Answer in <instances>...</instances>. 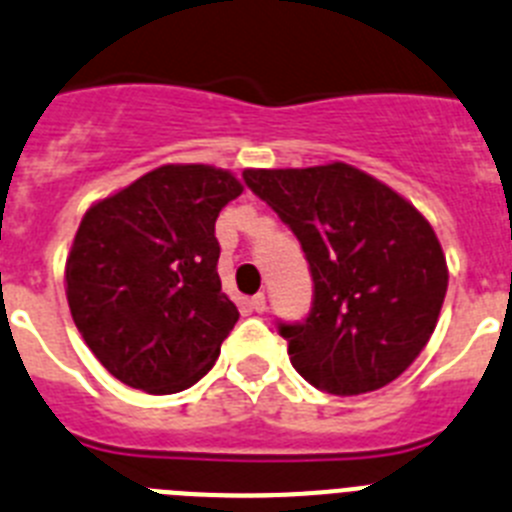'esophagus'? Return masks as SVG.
I'll list each match as a JSON object with an SVG mask.
<instances>
[{
  "mask_svg": "<svg viewBox=\"0 0 512 512\" xmlns=\"http://www.w3.org/2000/svg\"><path fill=\"white\" fill-rule=\"evenodd\" d=\"M248 307H251L253 312H264L266 310V297L264 295H253L251 300H248Z\"/></svg>",
  "mask_w": 512,
  "mask_h": 512,
  "instance_id": "esophagus-1",
  "label": "esophagus"
}]
</instances>
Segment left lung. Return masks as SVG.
Listing matches in <instances>:
<instances>
[{"mask_svg":"<svg viewBox=\"0 0 512 512\" xmlns=\"http://www.w3.org/2000/svg\"><path fill=\"white\" fill-rule=\"evenodd\" d=\"M246 187L297 235L312 277L302 323H279L318 390L364 395L400 377L438 323L449 269L431 223L354 166L246 169Z\"/></svg>","mask_w":512,"mask_h":512,"instance_id":"left-lung-1","label":"left lung"}]
</instances>
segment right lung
<instances>
[{
  "label": "right lung",
  "mask_w": 512,
  "mask_h": 512,
  "mask_svg": "<svg viewBox=\"0 0 512 512\" xmlns=\"http://www.w3.org/2000/svg\"><path fill=\"white\" fill-rule=\"evenodd\" d=\"M243 184L166 164L81 217L66 297L81 338L122 384L171 395L200 382L238 320L217 277L215 220Z\"/></svg>",
  "instance_id": "right-lung-1"
}]
</instances>
